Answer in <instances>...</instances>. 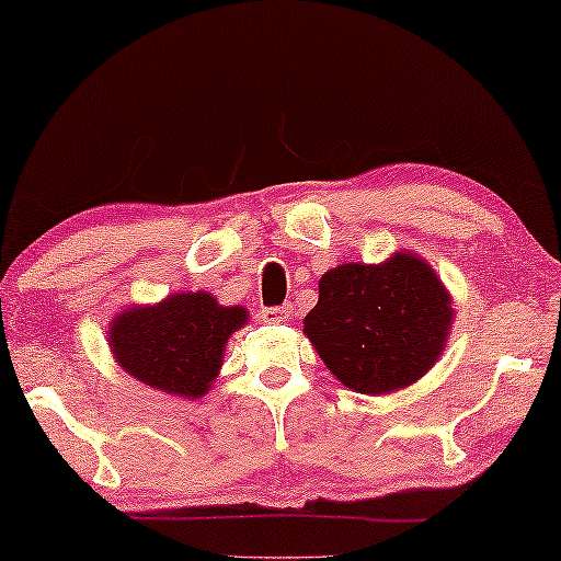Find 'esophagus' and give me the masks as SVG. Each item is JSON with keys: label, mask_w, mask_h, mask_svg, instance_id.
<instances>
[{"label": "esophagus", "mask_w": 561, "mask_h": 561, "mask_svg": "<svg viewBox=\"0 0 561 561\" xmlns=\"http://www.w3.org/2000/svg\"><path fill=\"white\" fill-rule=\"evenodd\" d=\"M293 316V306H278V308H263L261 318L265 323H288Z\"/></svg>", "instance_id": "esophagus-1"}]
</instances>
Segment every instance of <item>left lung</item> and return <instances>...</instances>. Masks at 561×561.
Masks as SVG:
<instances>
[{"label":"left lung","instance_id":"obj_1","mask_svg":"<svg viewBox=\"0 0 561 561\" xmlns=\"http://www.w3.org/2000/svg\"><path fill=\"white\" fill-rule=\"evenodd\" d=\"M453 296L422 255L343 263L323 273L302 333L345 388L388 394L430 373L453 330Z\"/></svg>","mask_w":561,"mask_h":561}]
</instances>
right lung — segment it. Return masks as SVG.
I'll use <instances>...</instances> for the list:
<instances>
[{
	"mask_svg": "<svg viewBox=\"0 0 561 561\" xmlns=\"http://www.w3.org/2000/svg\"><path fill=\"white\" fill-rule=\"evenodd\" d=\"M245 323L243 306H220L208 290H181L153 306L124 308L106 337L114 360L134 380L171 398L198 400L214 388L228 337Z\"/></svg>",
	"mask_w": 561,
	"mask_h": 561,
	"instance_id": "right-lung-1",
	"label": "right lung"
}]
</instances>
